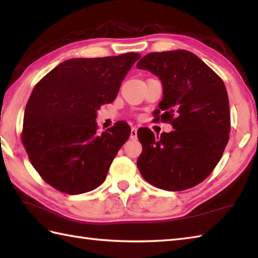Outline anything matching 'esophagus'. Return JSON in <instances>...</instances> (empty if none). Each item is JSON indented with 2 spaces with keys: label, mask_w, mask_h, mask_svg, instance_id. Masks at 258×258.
Instances as JSON below:
<instances>
[{
  "label": "esophagus",
  "mask_w": 258,
  "mask_h": 258,
  "mask_svg": "<svg viewBox=\"0 0 258 258\" xmlns=\"http://www.w3.org/2000/svg\"><path fill=\"white\" fill-rule=\"evenodd\" d=\"M130 138L132 140H135L136 138H138V128H136V127L131 128V136H130Z\"/></svg>",
  "instance_id": "34e87169"
}]
</instances>
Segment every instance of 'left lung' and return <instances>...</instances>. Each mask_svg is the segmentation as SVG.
I'll list each match as a JSON object with an SVG mask.
<instances>
[{"instance_id":"left-lung-1","label":"left lung","mask_w":258,"mask_h":258,"mask_svg":"<svg viewBox=\"0 0 258 258\" xmlns=\"http://www.w3.org/2000/svg\"><path fill=\"white\" fill-rule=\"evenodd\" d=\"M136 67L161 80L163 100L155 116L174 128L161 138L150 128H139L143 146L139 171L158 188L193 187L213 172L227 145L231 115L225 84L200 57L185 50L150 53Z\"/></svg>"}]
</instances>
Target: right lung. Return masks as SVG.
Wrapping results in <instances>:
<instances>
[{"label":"right lung","instance_id":"add662e5","mask_svg":"<svg viewBox=\"0 0 258 258\" xmlns=\"http://www.w3.org/2000/svg\"><path fill=\"white\" fill-rule=\"evenodd\" d=\"M139 53L71 58L48 72L26 104L22 142L31 164L52 187L70 195L98 187L128 140L127 123L98 134L97 109L112 103Z\"/></svg>","mask_w":258,"mask_h":258}]
</instances>
